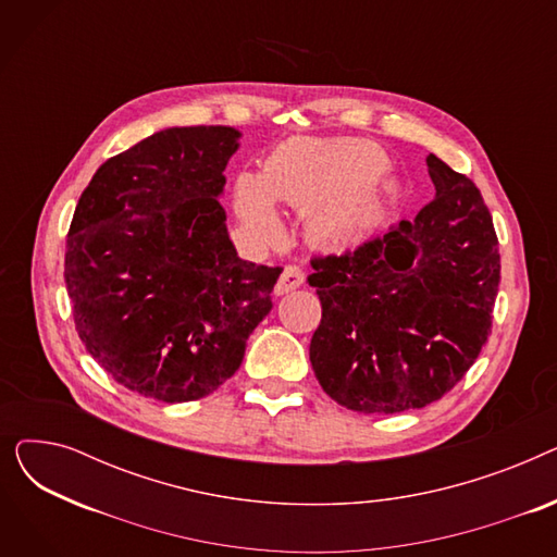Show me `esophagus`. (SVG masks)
Masks as SVG:
<instances>
[{"label": "esophagus", "instance_id": "esophagus-1", "mask_svg": "<svg viewBox=\"0 0 557 557\" xmlns=\"http://www.w3.org/2000/svg\"><path fill=\"white\" fill-rule=\"evenodd\" d=\"M305 284V273H302V269H298V267H286L284 271H282V275H280V280H277V284H275V296H284V294H288V290H296V288H300Z\"/></svg>", "mask_w": 557, "mask_h": 557}]
</instances>
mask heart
<instances>
[{
    "label": "heart",
    "mask_w": 557,
    "mask_h": 557,
    "mask_svg": "<svg viewBox=\"0 0 557 557\" xmlns=\"http://www.w3.org/2000/svg\"><path fill=\"white\" fill-rule=\"evenodd\" d=\"M386 169V153L370 141H298L269 160L263 178L239 175L234 208L257 239L273 244L284 232L273 198L300 210L320 203L313 237L325 246H352L386 219L397 198Z\"/></svg>",
    "instance_id": "b5f03b06"
}]
</instances>
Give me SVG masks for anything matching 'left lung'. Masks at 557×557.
<instances>
[{
    "label": "left lung",
    "instance_id": "left-lung-1",
    "mask_svg": "<svg viewBox=\"0 0 557 557\" xmlns=\"http://www.w3.org/2000/svg\"><path fill=\"white\" fill-rule=\"evenodd\" d=\"M435 198L345 255L313 257L323 305L309 359L349 411L401 413L451 391L476 361L499 290V242L476 185L433 153Z\"/></svg>",
    "mask_w": 557,
    "mask_h": 557
}]
</instances>
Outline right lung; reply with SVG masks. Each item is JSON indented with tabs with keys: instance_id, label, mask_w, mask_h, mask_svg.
Instances as JSON below:
<instances>
[{
	"instance_id": "right-lung-1",
	"label": "right lung",
	"mask_w": 557,
	"mask_h": 557,
	"mask_svg": "<svg viewBox=\"0 0 557 557\" xmlns=\"http://www.w3.org/2000/svg\"><path fill=\"white\" fill-rule=\"evenodd\" d=\"M242 133L164 128L106 160L78 198L65 284L87 352L166 404L214 393L273 309L282 269L244 261L221 194Z\"/></svg>"
}]
</instances>
